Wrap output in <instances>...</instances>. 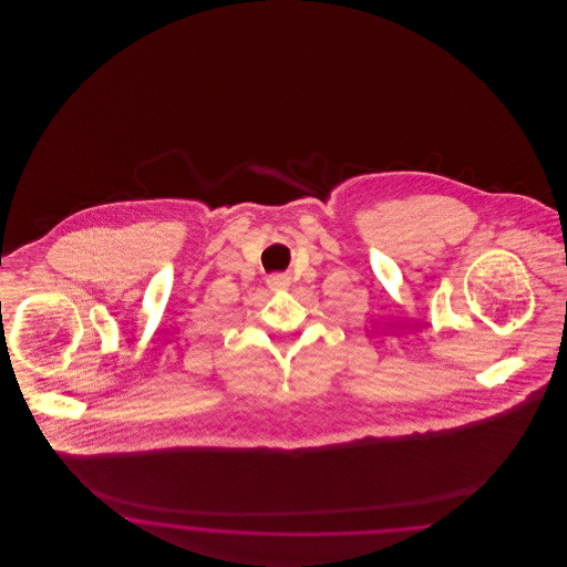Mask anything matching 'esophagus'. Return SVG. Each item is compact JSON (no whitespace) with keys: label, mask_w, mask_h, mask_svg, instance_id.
<instances>
[{"label":"esophagus","mask_w":567,"mask_h":567,"mask_svg":"<svg viewBox=\"0 0 567 567\" xmlns=\"http://www.w3.org/2000/svg\"><path fill=\"white\" fill-rule=\"evenodd\" d=\"M268 287L271 291H287L289 289V276L287 274H271V276H268Z\"/></svg>","instance_id":"esophagus-1"}]
</instances>
